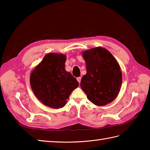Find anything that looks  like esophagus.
<instances>
[{"mask_svg": "<svg viewBox=\"0 0 150 150\" xmlns=\"http://www.w3.org/2000/svg\"><path fill=\"white\" fill-rule=\"evenodd\" d=\"M77 81L79 82V83L80 84V83H81V77H77Z\"/></svg>", "mask_w": 150, "mask_h": 150, "instance_id": "1", "label": "esophagus"}]
</instances>
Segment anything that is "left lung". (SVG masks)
<instances>
[{"instance_id": "left-lung-1", "label": "left lung", "mask_w": 150, "mask_h": 150, "mask_svg": "<svg viewBox=\"0 0 150 150\" xmlns=\"http://www.w3.org/2000/svg\"><path fill=\"white\" fill-rule=\"evenodd\" d=\"M82 57L87 73L81 79V86L88 100L100 106L111 103L122 84L119 63L109 51L101 47L83 52Z\"/></svg>"}]
</instances>
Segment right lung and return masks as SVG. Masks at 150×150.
I'll use <instances>...</instances> for the list:
<instances>
[{"mask_svg": "<svg viewBox=\"0 0 150 150\" xmlns=\"http://www.w3.org/2000/svg\"><path fill=\"white\" fill-rule=\"evenodd\" d=\"M66 60L63 54H47L30 75L31 87L38 99L55 109L64 106L71 91L79 86L77 79L66 71Z\"/></svg>", "mask_w": 150, "mask_h": 150, "instance_id": "right-lung-1", "label": "right lung"}]
</instances>
